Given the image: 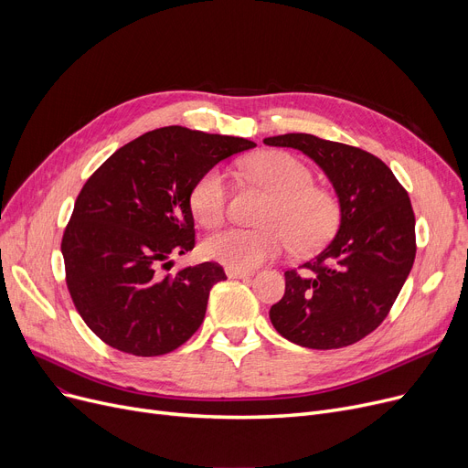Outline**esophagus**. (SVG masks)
<instances>
[{
  "label": "esophagus",
  "instance_id": "34e87169",
  "mask_svg": "<svg viewBox=\"0 0 468 468\" xmlns=\"http://www.w3.org/2000/svg\"><path fill=\"white\" fill-rule=\"evenodd\" d=\"M226 275H228L229 279H249V277H252L254 273H252V271H247V269H233V267H228V269H226Z\"/></svg>",
  "mask_w": 468,
  "mask_h": 468
}]
</instances>
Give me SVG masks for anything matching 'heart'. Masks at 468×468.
Listing matches in <instances>:
<instances>
[{"label":"heart","mask_w":468,"mask_h":468,"mask_svg":"<svg viewBox=\"0 0 468 468\" xmlns=\"http://www.w3.org/2000/svg\"><path fill=\"white\" fill-rule=\"evenodd\" d=\"M244 175L273 195L261 229L229 228L205 239L203 254L233 269H250L284 250L307 256L324 249L341 224V201L334 189L314 184L313 168L286 152H265L242 165ZM193 218L207 229L224 224L229 210V180L214 166L189 191Z\"/></svg>","instance_id":"1"}]
</instances>
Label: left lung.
I'll return each mask as SVG.
<instances>
[{
  "mask_svg": "<svg viewBox=\"0 0 468 468\" xmlns=\"http://www.w3.org/2000/svg\"><path fill=\"white\" fill-rule=\"evenodd\" d=\"M309 155L341 201L337 235L316 258L284 273L286 288L269 318L288 341L341 349L387 318L415 260V216L392 170L360 147L290 133L263 140Z\"/></svg>",
  "mask_w": 468,
  "mask_h": 468,
  "instance_id": "8db88e82",
  "label": "left lung"
}]
</instances>
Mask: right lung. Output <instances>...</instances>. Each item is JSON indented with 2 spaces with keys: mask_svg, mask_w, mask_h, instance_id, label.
Masks as SVG:
<instances>
[{
  "mask_svg": "<svg viewBox=\"0 0 468 468\" xmlns=\"http://www.w3.org/2000/svg\"><path fill=\"white\" fill-rule=\"evenodd\" d=\"M256 144L163 127L125 144L80 191L62 235L66 286L85 324L134 356L178 349L199 330L224 267L163 275L195 247L189 191L203 172Z\"/></svg>",
  "mask_w": 468,
  "mask_h": 468,
  "instance_id": "1",
  "label": "right lung"
}]
</instances>
